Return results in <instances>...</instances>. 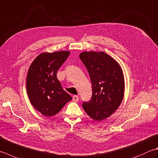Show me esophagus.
Listing matches in <instances>:
<instances>
[{
	"mask_svg": "<svg viewBox=\"0 0 158 158\" xmlns=\"http://www.w3.org/2000/svg\"><path fill=\"white\" fill-rule=\"evenodd\" d=\"M73 101H75V102H77L79 101V97L77 95H74L73 97Z\"/></svg>",
	"mask_w": 158,
	"mask_h": 158,
	"instance_id": "34e87169",
	"label": "esophagus"
}]
</instances>
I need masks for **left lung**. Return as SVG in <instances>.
<instances>
[{"label":"left lung","instance_id":"obj_1","mask_svg":"<svg viewBox=\"0 0 158 158\" xmlns=\"http://www.w3.org/2000/svg\"><path fill=\"white\" fill-rule=\"evenodd\" d=\"M79 58L87 69L92 88L91 100L83 102L88 115L101 121L118 109L124 97L125 80L121 67L103 51H84Z\"/></svg>","mask_w":158,"mask_h":158}]
</instances>
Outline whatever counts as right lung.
Wrapping results in <instances>:
<instances>
[{
    "mask_svg": "<svg viewBox=\"0 0 158 158\" xmlns=\"http://www.w3.org/2000/svg\"><path fill=\"white\" fill-rule=\"evenodd\" d=\"M66 51L42 52L28 70L26 88L31 103L45 116H52L62 109L72 97L64 90L57 72L69 56Z\"/></svg>",
    "mask_w": 158,
    "mask_h": 158,
    "instance_id": "add662e5",
    "label": "right lung"
}]
</instances>
